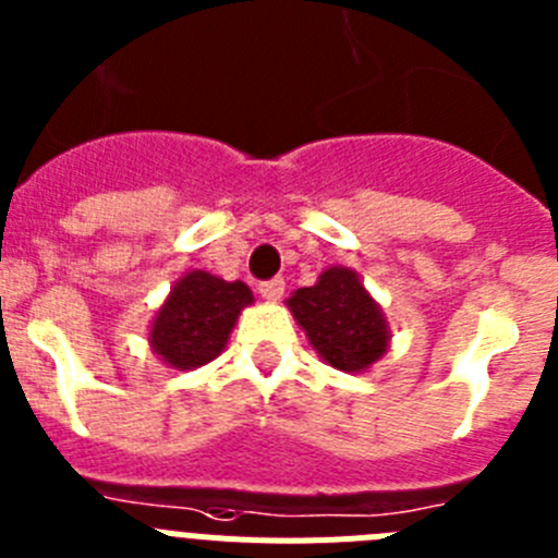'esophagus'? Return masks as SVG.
Here are the masks:
<instances>
[{
	"label": "esophagus",
	"instance_id": "esophagus-1",
	"mask_svg": "<svg viewBox=\"0 0 558 558\" xmlns=\"http://www.w3.org/2000/svg\"><path fill=\"white\" fill-rule=\"evenodd\" d=\"M258 291H260V298H264V300H280V298H283L286 283H283V278L264 280V283H258Z\"/></svg>",
	"mask_w": 558,
	"mask_h": 558
}]
</instances>
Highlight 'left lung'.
I'll list each match as a JSON object with an SVG mask.
<instances>
[{
  "instance_id": "obj_1",
  "label": "left lung",
  "mask_w": 558,
  "mask_h": 558,
  "mask_svg": "<svg viewBox=\"0 0 558 558\" xmlns=\"http://www.w3.org/2000/svg\"><path fill=\"white\" fill-rule=\"evenodd\" d=\"M319 359L344 373H364L389 350V323L359 275L330 267L314 286L286 300Z\"/></svg>"
}]
</instances>
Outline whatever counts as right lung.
<instances>
[{"label":"right lung","instance_id":"1","mask_svg":"<svg viewBox=\"0 0 558 558\" xmlns=\"http://www.w3.org/2000/svg\"><path fill=\"white\" fill-rule=\"evenodd\" d=\"M253 303V291L242 280L217 278L194 269L169 291L149 328V348L174 369H194L225 350L235 319Z\"/></svg>","mask_w":558,"mask_h":558}]
</instances>
